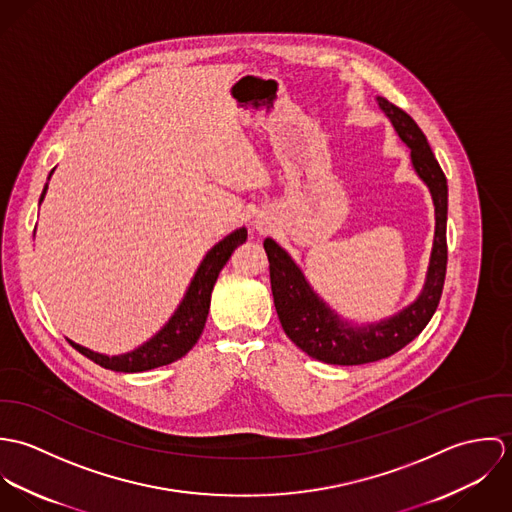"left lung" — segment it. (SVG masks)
Instances as JSON below:
<instances>
[{
	"label": "left lung",
	"mask_w": 512,
	"mask_h": 512,
	"mask_svg": "<svg viewBox=\"0 0 512 512\" xmlns=\"http://www.w3.org/2000/svg\"><path fill=\"white\" fill-rule=\"evenodd\" d=\"M376 102L398 138L410 147L412 167L426 183L434 201V244L426 282L418 297L390 317L361 325L353 323L319 297L292 256L274 238L264 240L274 305L286 335L303 353L327 365H366L386 359L406 347L422 333L436 313L445 280L447 179L418 124L386 98L376 96Z\"/></svg>",
	"instance_id": "left-lung-1"
}]
</instances>
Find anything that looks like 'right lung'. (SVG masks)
I'll return each instance as SVG.
<instances>
[{
  "instance_id": "1",
  "label": "right lung",
  "mask_w": 512,
  "mask_h": 512,
  "mask_svg": "<svg viewBox=\"0 0 512 512\" xmlns=\"http://www.w3.org/2000/svg\"><path fill=\"white\" fill-rule=\"evenodd\" d=\"M53 171L47 177L39 205L43 203V199L47 195L49 179H51ZM246 238H248V232L244 226H240V228L232 230L230 234H226L205 254L195 276L191 278L187 292L183 295L181 303L177 305V309L173 311V315L169 317V321L151 339H147L146 343H142L134 351L110 357V355L86 349L71 339H67V341L86 359H90L96 365L104 366V368L116 370V372H144V370H151L157 366L175 363L177 359L185 357L199 341V337L205 329V323H207V315H209V307H211V293H213L215 282L219 278L220 270L232 256L234 248L238 244L246 242Z\"/></svg>"
}]
</instances>
